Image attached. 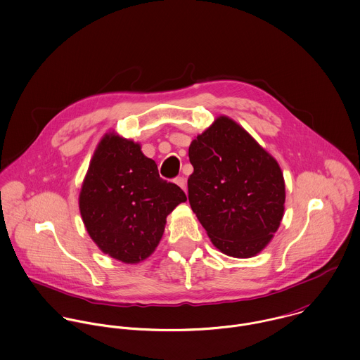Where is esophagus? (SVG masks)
Segmentation results:
<instances>
[{
	"label": "esophagus",
	"instance_id": "1",
	"mask_svg": "<svg viewBox=\"0 0 360 360\" xmlns=\"http://www.w3.org/2000/svg\"><path fill=\"white\" fill-rule=\"evenodd\" d=\"M175 184L181 188V189H184L185 192H186V179L184 178V176H179V178H176L175 179Z\"/></svg>",
	"mask_w": 360,
	"mask_h": 360
}]
</instances>
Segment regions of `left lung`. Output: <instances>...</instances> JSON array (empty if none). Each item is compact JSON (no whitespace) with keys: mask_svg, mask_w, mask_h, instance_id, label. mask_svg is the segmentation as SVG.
I'll use <instances>...</instances> for the list:
<instances>
[{"mask_svg":"<svg viewBox=\"0 0 360 360\" xmlns=\"http://www.w3.org/2000/svg\"><path fill=\"white\" fill-rule=\"evenodd\" d=\"M189 160V202L212 244L235 258L259 254L284 215L279 162L228 116L192 141Z\"/></svg>","mask_w":360,"mask_h":360,"instance_id":"obj_1","label":"left lung"}]
</instances>
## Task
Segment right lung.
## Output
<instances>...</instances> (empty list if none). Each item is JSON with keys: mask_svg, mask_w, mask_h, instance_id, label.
Here are the masks:
<instances>
[{"mask_svg": "<svg viewBox=\"0 0 360 360\" xmlns=\"http://www.w3.org/2000/svg\"><path fill=\"white\" fill-rule=\"evenodd\" d=\"M185 201L184 191L161 179L158 164L138 142L112 131L94 152L79 207L89 238L103 254L138 264L155 252L167 215Z\"/></svg>", "mask_w": 360, "mask_h": 360, "instance_id": "add662e5", "label": "right lung"}]
</instances>
